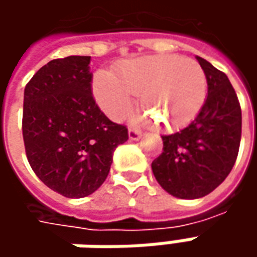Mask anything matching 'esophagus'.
I'll use <instances>...</instances> for the list:
<instances>
[{
    "label": "esophagus",
    "mask_w": 257,
    "mask_h": 257,
    "mask_svg": "<svg viewBox=\"0 0 257 257\" xmlns=\"http://www.w3.org/2000/svg\"><path fill=\"white\" fill-rule=\"evenodd\" d=\"M140 137H142V133H140L139 130H134V128H130V130H128V139H130V140L136 142V140H139Z\"/></svg>",
    "instance_id": "1"
}]
</instances>
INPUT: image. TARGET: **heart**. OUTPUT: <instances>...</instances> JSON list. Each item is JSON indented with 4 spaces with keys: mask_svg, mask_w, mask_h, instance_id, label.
<instances>
[{
    "mask_svg": "<svg viewBox=\"0 0 257 257\" xmlns=\"http://www.w3.org/2000/svg\"><path fill=\"white\" fill-rule=\"evenodd\" d=\"M93 94L104 113L120 120L140 95L144 120L172 130L189 124L202 110L207 78L199 63L179 55H146L117 65L115 75L98 71Z\"/></svg>",
    "mask_w": 257,
    "mask_h": 257,
    "instance_id": "1",
    "label": "heart"
}]
</instances>
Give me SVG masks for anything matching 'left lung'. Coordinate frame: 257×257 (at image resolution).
<instances>
[{"label": "left lung", "instance_id": "obj_1", "mask_svg": "<svg viewBox=\"0 0 257 257\" xmlns=\"http://www.w3.org/2000/svg\"><path fill=\"white\" fill-rule=\"evenodd\" d=\"M196 60L207 78V98L187 127L162 136L163 153L152 163L159 184L179 199H200L222 184L242 136V110L227 75L199 55Z\"/></svg>", "mask_w": 257, "mask_h": 257}]
</instances>
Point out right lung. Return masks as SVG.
<instances>
[{
	"mask_svg": "<svg viewBox=\"0 0 257 257\" xmlns=\"http://www.w3.org/2000/svg\"><path fill=\"white\" fill-rule=\"evenodd\" d=\"M90 58L53 60L24 90L28 163L47 187L70 199L95 192L108 176L115 147L128 140L127 128L108 120L94 101Z\"/></svg>",
	"mask_w": 257,
	"mask_h": 257,
	"instance_id": "1",
	"label": "right lung"
}]
</instances>
